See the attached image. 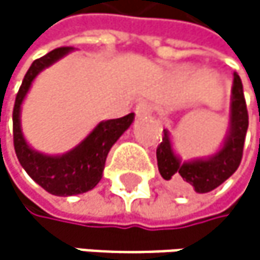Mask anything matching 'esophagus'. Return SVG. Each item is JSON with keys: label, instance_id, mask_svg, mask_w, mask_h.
Listing matches in <instances>:
<instances>
[{"label": "esophagus", "instance_id": "34e87169", "mask_svg": "<svg viewBox=\"0 0 260 260\" xmlns=\"http://www.w3.org/2000/svg\"><path fill=\"white\" fill-rule=\"evenodd\" d=\"M136 114L137 115H149V114H153V106H151V103H148V101L137 103V106H136Z\"/></svg>", "mask_w": 260, "mask_h": 260}]
</instances>
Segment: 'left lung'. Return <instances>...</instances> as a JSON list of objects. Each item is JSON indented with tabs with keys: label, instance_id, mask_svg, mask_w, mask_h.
<instances>
[{
	"label": "left lung",
	"instance_id": "left-lung-1",
	"mask_svg": "<svg viewBox=\"0 0 260 260\" xmlns=\"http://www.w3.org/2000/svg\"><path fill=\"white\" fill-rule=\"evenodd\" d=\"M248 129V111L243 95L240 76L234 75L233 104H231V129L221 151L209 160L181 162L170 145L168 134L164 133L156 156L160 176L168 182L170 188L179 195L207 193L223 184L239 168L243 156L245 136Z\"/></svg>",
	"mask_w": 260,
	"mask_h": 260
}]
</instances>
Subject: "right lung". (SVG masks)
Returning a JSON list of instances; mask_svg holds the SVG:
<instances>
[{
    "label": "right lung",
    "mask_w": 260,
    "mask_h": 260,
    "mask_svg": "<svg viewBox=\"0 0 260 260\" xmlns=\"http://www.w3.org/2000/svg\"><path fill=\"white\" fill-rule=\"evenodd\" d=\"M70 49L72 46L56 48L32 62L20 85L12 112L14 148L21 167L48 193L57 197H70L92 190L103 176L109 149L134 120V114H129L121 118L100 123L81 145L63 156H43L26 145L20 129V106L23 98L42 70L65 56Z\"/></svg>",
    "instance_id": "add662e5"
}]
</instances>
